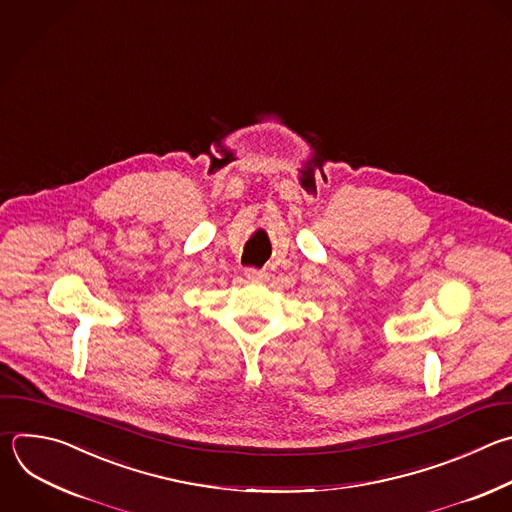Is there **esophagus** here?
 Returning a JSON list of instances; mask_svg holds the SVG:
<instances>
[{
  "label": "esophagus",
  "instance_id": "esophagus-1",
  "mask_svg": "<svg viewBox=\"0 0 512 512\" xmlns=\"http://www.w3.org/2000/svg\"><path fill=\"white\" fill-rule=\"evenodd\" d=\"M245 277H247L249 281H253V283H263V281L267 279V271H263V269H253V267H249V269L245 271Z\"/></svg>",
  "mask_w": 512,
  "mask_h": 512
}]
</instances>
